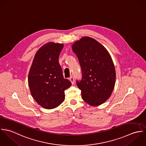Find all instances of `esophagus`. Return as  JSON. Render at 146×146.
Listing matches in <instances>:
<instances>
[{
	"instance_id": "1",
	"label": "esophagus",
	"mask_w": 146,
	"mask_h": 146,
	"mask_svg": "<svg viewBox=\"0 0 146 146\" xmlns=\"http://www.w3.org/2000/svg\"><path fill=\"white\" fill-rule=\"evenodd\" d=\"M69 81L72 82V84H73L74 83V78L73 77H70L69 78Z\"/></svg>"
}]
</instances>
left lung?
<instances>
[{
  "label": "left lung",
  "mask_w": 146,
  "mask_h": 146,
  "mask_svg": "<svg viewBox=\"0 0 146 146\" xmlns=\"http://www.w3.org/2000/svg\"><path fill=\"white\" fill-rule=\"evenodd\" d=\"M72 49L82 69V78L77 85L83 100L91 106L102 104L111 96L116 82L111 55L100 43L89 36L74 42Z\"/></svg>",
  "instance_id": "8db88e82"
}]
</instances>
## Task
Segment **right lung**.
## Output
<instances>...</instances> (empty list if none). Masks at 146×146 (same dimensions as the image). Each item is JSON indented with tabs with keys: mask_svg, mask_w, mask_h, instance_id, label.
Returning a JSON list of instances; mask_svg holds the SVG:
<instances>
[{
	"mask_svg": "<svg viewBox=\"0 0 146 146\" xmlns=\"http://www.w3.org/2000/svg\"><path fill=\"white\" fill-rule=\"evenodd\" d=\"M63 43L50 42L36 52L28 74L31 94L43 108L58 107L65 100L64 91L72 83L64 78L58 57Z\"/></svg>",
	"mask_w": 146,
	"mask_h": 146,
	"instance_id": "1",
	"label": "right lung"
}]
</instances>
